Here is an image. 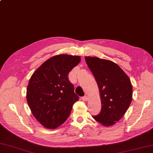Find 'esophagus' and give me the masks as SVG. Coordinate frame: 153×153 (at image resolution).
Wrapping results in <instances>:
<instances>
[{
	"instance_id": "1",
	"label": "esophagus",
	"mask_w": 153,
	"mask_h": 153,
	"mask_svg": "<svg viewBox=\"0 0 153 153\" xmlns=\"http://www.w3.org/2000/svg\"><path fill=\"white\" fill-rule=\"evenodd\" d=\"M88 97H87V96H84V97H82V100H83V101H85V102H86V101H87L88 100Z\"/></svg>"
}]
</instances>
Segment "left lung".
I'll use <instances>...</instances> for the list:
<instances>
[{
	"label": "left lung",
	"instance_id": "8db88e82",
	"mask_svg": "<svg viewBox=\"0 0 153 153\" xmlns=\"http://www.w3.org/2000/svg\"><path fill=\"white\" fill-rule=\"evenodd\" d=\"M85 59L97 82L102 103L100 113L93 117L102 125L111 126L128 109L132 85L126 73L113 61L89 56Z\"/></svg>",
	"mask_w": 153,
	"mask_h": 153
}]
</instances>
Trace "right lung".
<instances>
[{
	"label": "right lung",
	"mask_w": 153,
	"mask_h": 153,
	"mask_svg": "<svg viewBox=\"0 0 153 153\" xmlns=\"http://www.w3.org/2000/svg\"><path fill=\"white\" fill-rule=\"evenodd\" d=\"M80 61L79 56H53L30 77L27 101L35 118L46 128L55 129L62 125L74 103L79 100L68 74Z\"/></svg>",
	"instance_id": "1"
}]
</instances>
